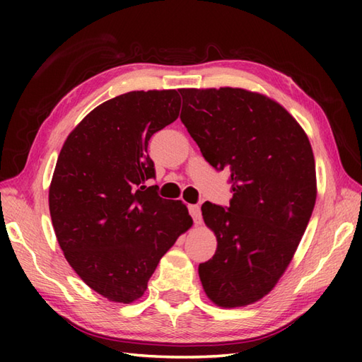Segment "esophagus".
Wrapping results in <instances>:
<instances>
[{
  "instance_id": "esophagus-1",
  "label": "esophagus",
  "mask_w": 362,
  "mask_h": 362,
  "mask_svg": "<svg viewBox=\"0 0 362 362\" xmlns=\"http://www.w3.org/2000/svg\"><path fill=\"white\" fill-rule=\"evenodd\" d=\"M189 214H191V218H193L196 226L201 224V222H202L201 206H199V205H189Z\"/></svg>"
}]
</instances>
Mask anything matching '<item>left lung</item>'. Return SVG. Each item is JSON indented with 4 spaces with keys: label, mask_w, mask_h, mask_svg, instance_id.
<instances>
[{
    "label": "left lung",
    "mask_w": 362,
    "mask_h": 362,
    "mask_svg": "<svg viewBox=\"0 0 362 362\" xmlns=\"http://www.w3.org/2000/svg\"><path fill=\"white\" fill-rule=\"evenodd\" d=\"M180 119L204 158L230 173V206L202 205L218 240L199 264L205 294L222 308L258 302L286 271L316 204L308 136L283 105L244 88H180Z\"/></svg>",
    "instance_id": "obj_1"
}]
</instances>
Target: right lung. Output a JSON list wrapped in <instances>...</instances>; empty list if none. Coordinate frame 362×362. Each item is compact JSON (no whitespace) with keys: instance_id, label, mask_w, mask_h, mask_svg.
I'll return each mask as SVG.
<instances>
[{"instance_id":"1","label":"right lung","mask_w":362,"mask_h":362,"mask_svg":"<svg viewBox=\"0 0 362 362\" xmlns=\"http://www.w3.org/2000/svg\"><path fill=\"white\" fill-rule=\"evenodd\" d=\"M177 90L129 91L98 105L68 135L49 185L60 249L83 283L110 302L140 298L160 258L193 226L166 201L148 153L151 136L179 117Z\"/></svg>"}]
</instances>
